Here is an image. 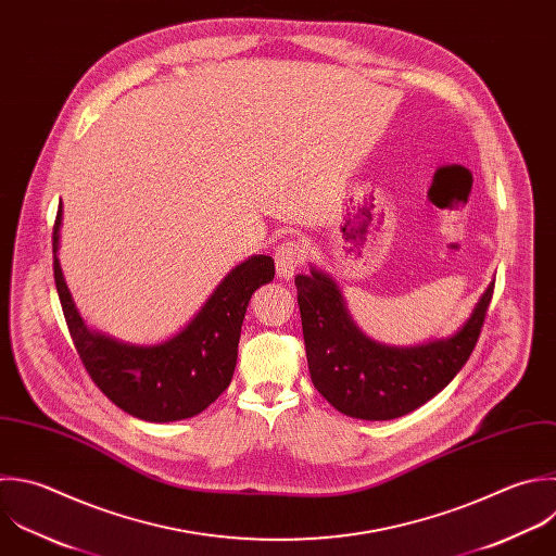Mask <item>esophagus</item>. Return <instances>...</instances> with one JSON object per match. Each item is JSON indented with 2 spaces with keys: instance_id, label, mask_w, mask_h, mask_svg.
Returning <instances> with one entry per match:
<instances>
[{
  "instance_id": "1",
  "label": "esophagus",
  "mask_w": 556,
  "mask_h": 556,
  "mask_svg": "<svg viewBox=\"0 0 556 556\" xmlns=\"http://www.w3.org/2000/svg\"><path fill=\"white\" fill-rule=\"evenodd\" d=\"M306 245L304 241L300 239H289V241H282L278 248H276V254H274V261H276V269L282 278H291L306 261Z\"/></svg>"
}]
</instances>
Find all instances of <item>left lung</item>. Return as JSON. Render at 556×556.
Masks as SVG:
<instances>
[{"mask_svg": "<svg viewBox=\"0 0 556 556\" xmlns=\"http://www.w3.org/2000/svg\"><path fill=\"white\" fill-rule=\"evenodd\" d=\"M295 287L315 389L337 410L369 421L402 417L450 384L476 348L493 295L491 282L450 339L387 348L358 332L330 278L313 269L295 276Z\"/></svg>", "mask_w": 556, "mask_h": 556, "instance_id": "left-lung-1", "label": "left lung"}]
</instances>
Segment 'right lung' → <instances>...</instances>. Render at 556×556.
<instances>
[{
    "instance_id": "right-lung-1",
    "label": "right lung",
    "mask_w": 556,
    "mask_h": 556,
    "mask_svg": "<svg viewBox=\"0 0 556 556\" xmlns=\"http://www.w3.org/2000/svg\"><path fill=\"white\" fill-rule=\"evenodd\" d=\"M63 204L54 222V280L78 356L100 391L122 410L146 421H176L202 413L230 384L241 324L252 293L274 280V258L252 256L237 265L202 311L174 339L126 345L91 332L78 315L59 263Z\"/></svg>"
}]
</instances>
